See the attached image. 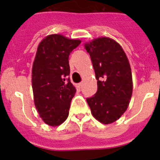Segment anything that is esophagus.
I'll list each match as a JSON object with an SVG mask.
<instances>
[{"mask_svg":"<svg viewBox=\"0 0 160 160\" xmlns=\"http://www.w3.org/2000/svg\"><path fill=\"white\" fill-rule=\"evenodd\" d=\"M82 86V82H79V83H78L77 85H76V87H77L78 89H81Z\"/></svg>","mask_w":160,"mask_h":160,"instance_id":"34e87169","label":"esophagus"}]
</instances>
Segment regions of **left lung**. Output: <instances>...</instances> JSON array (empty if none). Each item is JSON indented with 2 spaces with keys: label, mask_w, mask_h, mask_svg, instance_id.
<instances>
[{
  "label": "left lung",
  "mask_w": 160,
  "mask_h": 160,
  "mask_svg": "<svg viewBox=\"0 0 160 160\" xmlns=\"http://www.w3.org/2000/svg\"><path fill=\"white\" fill-rule=\"evenodd\" d=\"M85 48L91 58L98 90L87 98L93 116L104 124L112 123L127 111L132 95V74L128 57L119 44L99 38Z\"/></svg>",
  "instance_id": "left-lung-1"
}]
</instances>
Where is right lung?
I'll list each match as a JSON object with an SVG mask.
<instances>
[{"label": "right lung", "instance_id": "obj_1", "mask_svg": "<svg viewBox=\"0 0 160 160\" xmlns=\"http://www.w3.org/2000/svg\"><path fill=\"white\" fill-rule=\"evenodd\" d=\"M81 41L60 34L46 37L39 44L32 70L34 104L43 121L59 126L69 115L76 92L70 82L69 56Z\"/></svg>", "mask_w": 160, "mask_h": 160}]
</instances>
